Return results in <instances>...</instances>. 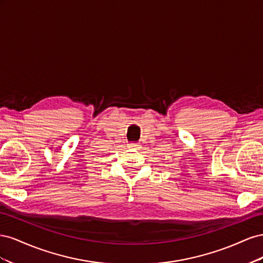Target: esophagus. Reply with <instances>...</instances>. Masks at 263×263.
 I'll list each match as a JSON object with an SVG mask.
<instances>
[{
  "label": "esophagus",
  "instance_id": "esophagus-1",
  "mask_svg": "<svg viewBox=\"0 0 263 263\" xmlns=\"http://www.w3.org/2000/svg\"><path fill=\"white\" fill-rule=\"evenodd\" d=\"M127 147L130 148V149H138L139 148V144H138V142L132 141V142H129V144H127Z\"/></svg>",
  "mask_w": 263,
  "mask_h": 263
}]
</instances>
